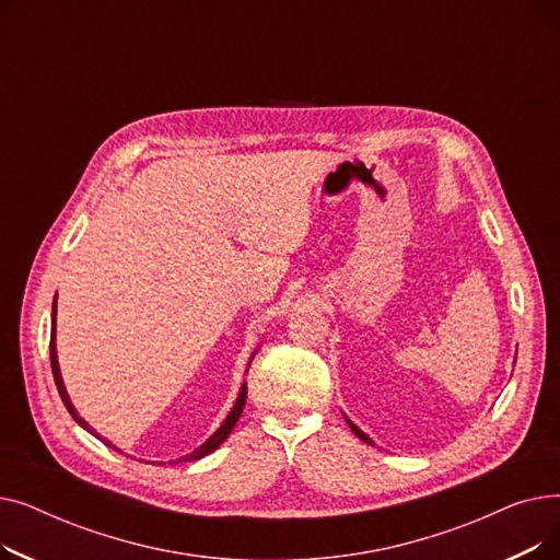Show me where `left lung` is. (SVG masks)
I'll return each mask as SVG.
<instances>
[{
  "label": "left lung",
  "instance_id": "8db88e82",
  "mask_svg": "<svg viewBox=\"0 0 560 560\" xmlns=\"http://www.w3.org/2000/svg\"><path fill=\"white\" fill-rule=\"evenodd\" d=\"M347 424H349V429H351V431H354V433H357V435L363 440V443H368V445H374V443H372V438H368V435H365V433H363V431H361V429H359L354 422H349V420H347Z\"/></svg>",
  "mask_w": 560,
  "mask_h": 560
}]
</instances>
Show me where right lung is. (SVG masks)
<instances>
[{
  "instance_id": "1",
  "label": "right lung",
  "mask_w": 560,
  "mask_h": 560,
  "mask_svg": "<svg viewBox=\"0 0 560 560\" xmlns=\"http://www.w3.org/2000/svg\"><path fill=\"white\" fill-rule=\"evenodd\" d=\"M254 357V354H252ZM49 359H51V374H54V381H56V388H58V395H61V399H63V404H66V408L70 410V416L74 418V422L77 424H81L85 431H91L93 435H97L95 433V429L88 424L83 418H79V413H77V408L72 406V401H70V397H68V390H66V386H63V376H61V370H58V357H56V298H54V306H51V340H49ZM252 363V361H249ZM245 401H247V384H243V388H241V393H238V399H235V404H233V408H231V413L226 416V420L222 422V427L206 440L203 445H199L192 454H186V456H182L179 460H197V458H201V456H206V454H211V452H215L224 440L229 438V433L233 431V427H235V422H238V418H241V413H243V406H245ZM100 438V435H97ZM104 443L108 445V447H113L108 440H104ZM115 452H120L117 447H113Z\"/></svg>"
}]
</instances>
